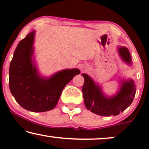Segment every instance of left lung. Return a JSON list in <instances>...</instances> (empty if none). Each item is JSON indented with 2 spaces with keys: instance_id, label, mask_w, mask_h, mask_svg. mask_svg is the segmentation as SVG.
Segmentation results:
<instances>
[{
  "instance_id": "obj_1",
  "label": "left lung",
  "mask_w": 149,
  "mask_h": 149,
  "mask_svg": "<svg viewBox=\"0 0 149 149\" xmlns=\"http://www.w3.org/2000/svg\"><path fill=\"white\" fill-rule=\"evenodd\" d=\"M119 54L127 64H132L131 55L126 47H119ZM85 81L82 91L85 107L97 115L109 117L118 115L132 103L136 94V85L132 79L123 81L120 90L113 97H106L100 87L95 84L91 77L82 74Z\"/></svg>"
}]
</instances>
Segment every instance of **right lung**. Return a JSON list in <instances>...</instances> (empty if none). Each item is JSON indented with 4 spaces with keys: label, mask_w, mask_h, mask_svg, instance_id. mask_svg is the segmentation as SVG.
<instances>
[{
    "label": "right lung",
    "mask_w": 149,
    "mask_h": 149,
    "mask_svg": "<svg viewBox=\"0 0 149 149\" xmlns=\"http://www.w3.org/2000/svg\"><path fill=\"white\" fill-rule=\"evenodd\" d=\"M34 33L33 30L18 43L10 64L9 83L16 102L24 109L38 113L54 109L63 89L80 70L66 69L49 79L40 77L32 60Z\"/></svg>",
    "instance_id": "add662e5"
}]
</instances>
